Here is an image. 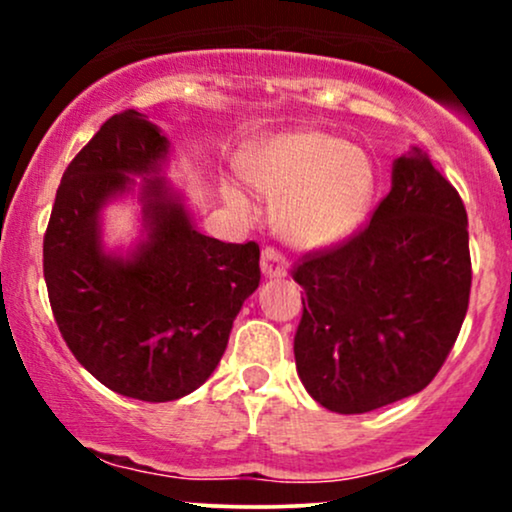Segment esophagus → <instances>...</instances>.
<instances>
[{
    "label": "esophagus",
    "mask_w": 512,
    "mask_h": 512,
    "mask_svg": "<svg viewBox=\"0 0 512 512\" xmlns=\"http://www.w3.org/2000/svg\"><path fill=\"white\" fill-rule=\"evenodd\" d=\"M262 274L267 276V279H281V276L289 274V262H286V257L274 248L262 250Z\"/></svg>",
    "instance_id": "obj_1"
}]
</instances>
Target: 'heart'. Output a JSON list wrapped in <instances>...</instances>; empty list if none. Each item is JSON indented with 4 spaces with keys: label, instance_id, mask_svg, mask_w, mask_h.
<instances>
[{
    "label": "heart",
    "instance_id": "obj_1",
    "mask_svg": "<svg viewBox=\"0 0 512 512\" xmlns=\"http://www.w3.org/2000/svg\"><path fill=\"white\" fill-rule=\"evenodd\" d=\"M240 173L262 195L279 199L276 231L298 250H322L344 240L368 214L375 195V170L366 151L320 129L262 139L240 158ZM226 197L243 204L236 187H226Z\"/></svg>",
    "mask_w": 512,
    "mask_h": 512
}]
</instances>
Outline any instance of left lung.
<instances>
[{
  "instance_id": "obj_1",
  "label": "left lung",
  "mask_w": 512,
  "mask_h": 512,
  "mask_svg": "<svg viewBox=\"0 0 512 512\" xmlns=\"http://www.w3.org/2000/svg\"><path fill=\"white\" fill-rule=\"evenodd\" d=\"M303 317L298 378L337 414H366L436 378L472 289L467 211L421 149L392 163V190L361 233L293 269Z\"/></svg>"
}]
</instances>
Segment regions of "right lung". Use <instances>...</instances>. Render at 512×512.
<instances>
[{"label":"right lung","instance_id":"1","mask_svg":"<svg viewBox=\"0 0 512 512\" xmlns=\"http://www.w3.org/2000/svg\"><path fill=\"white\" fill-rule=\"evenodd\" d=\"M168 158L166 134L146 115H113L64 170L43 240L64 342L93 378L142 402L195 392L260 286V245L199 233L163 178ZM129 191L143 204V238L127 256L108 253L102 209Z\"/></svg>","mask_w":512,"mask_h":512}]
</instances>
